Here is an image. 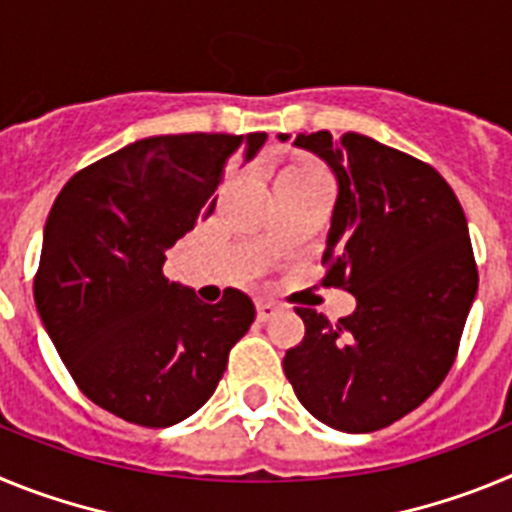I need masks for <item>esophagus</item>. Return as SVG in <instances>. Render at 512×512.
Returning a JSON list of instances; mask_svg holds the SVG:
<instances>
[{
    "label": "esophagus",
    "mask_w": 512,
    "mask_h": 512,
    "mask_svg": "<svg viewBox=\"0 0 512 512\" xmlns=\"http://www.w3.org/2000/svg\"><path fill=\"white\" fill-rule=\"evenodd\" d=\"M277 312H279V305H274V302H269V300L256 302V315H259L261 323H266V320L274 318Z\"/></svg>",
    "instance_id": "34e87169"
}]
</instances>
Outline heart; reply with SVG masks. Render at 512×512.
Listing matches in <instances>:
<instances>
[{
  "label": "heart",
  "mask_w": 512,
  "mask_h": 512,
  "mask_svg": "<svg viewBox=\"0 0 512 512\" xmlns=\"http://www.w3.org/2000/svg\"><path fill=\"white\" fill-rule=\"evenodd\" d=\"M282 174H323V169H318L315 164H292Z\"/></svg>",
  "instance_id": "1"
}]
</instances>
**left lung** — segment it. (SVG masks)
<instances>
[{
    "mask_svg": "<svg viewBox=\"0 0 512 512\" xmlns=\"http://www.w3.org/2000/svg\"><path fill=\"white\" fill-rule=\"evenodd\" d=\"M295 146L338 179L323 284L348 289L356 310L330 323L295 307L305 338L284 374L320 423L372 433L428 400L454 364L479 282L467 217L433 166L369 135L320 130Z\"/></svg>",
    "mask_w": 512,
    "mask_h": 512,
    "instance_id": "1",
    "label": "left lung"
}]
</instances>
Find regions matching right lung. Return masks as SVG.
I'll return each instance as SVG.
<instances>
[{"label": "right lung", "mask_w": 512, "mask_h": 512, "mask_svg": "<svg viewBox=\"0 0 512 512\" xmlns=\"http://www.w3.org/2000/svg\"><path fill=\"white\" fill-rule=\"evenodd\" d=\"M264 143L266 133L135 140L71 176L53 202L35 305L79 390L107 413L166 428L215 392L256 307L241 289L205 305L164 277V261L212 215L230 161Z\"/></svg>", "instance_id": "right-lung-1"}]
</instances>
